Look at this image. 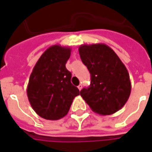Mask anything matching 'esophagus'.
Masks as SVG:
<instances>
[{
  "mask_svg": "<svg viewBox=\"0 0 152 152\" xmlns=\"http://www.w3.org/2000/svg\"><path fill=\"white\" fill-rule=\"evenodd\" d=\"M82 87H83V85H82L81 84H80V85H78V87H77V88H79V90H81V89H82Z\"/></svg>",
  "mask_w": 152,
  "mask_h": 152,
  "instance_id": "34e87169",
  "label": "esophagus"
}]
</instances>
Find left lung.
<instances>
[{
	"instance_id": "8db88e82",
	"label": "left lung",
	"mask_w": 152,
	"mask_h": 152,
	"mask_svg": "<svg viewBox=\"0 0 152 152\" xmlns=\"http://www.w3.org/2000/svg\"><path fill=\"white\" fill-rule=\"evenodd\" d=\"M79 53L91 74L90 85L80 91V96L95 113H116L126 103L131 92L126 66L113 49L103 43L81 45Z\"/></svg>"
}]
</instances>
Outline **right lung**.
Masks as SVG:
<instances>
[{
    "label": "right lung",
    "instance_id": "add662e5",
    "mask_svg": "<svg viewBox=\"0 0 152 152\" xmlns=\"http://www.w3.org/2000/svg\"><path fill=\"white\" fill-rule=\"evenodd\" d=\"M69 47L53 45L40 56L30 74L28 100L35 113L47 120L66 116L79 89L71 83L72 73L66 68Z\"/></svg>",
    "mask_w": 152,
    "mask_h": 152
}]
</instances>
